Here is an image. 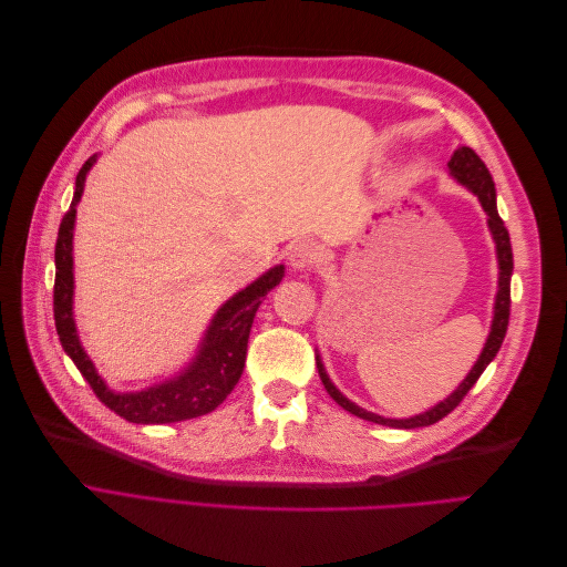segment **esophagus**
Masks as SVG:
<instances>
[{"label":"esophagus","instance_id":"esophagus-1","mask_svg":"<svg viewBox=\"0 0 567 567\" xmlns=\"http://www.w3.org/2000/svg\"><path fill=\"white\" fill-rule=\"evenodd\" d=\"M321 246L317 241H310V238H305V241H298L296 246H290L288 252V262L293 269H312L321 262Z\"/></svg>","mask_w":567,"mask_h":567}]
</instances>
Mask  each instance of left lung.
Here are the masks:
<instances>
[{"label":"left lung","instance_id":"left-lung-1","mask_svg":"<svg viewBox=\"0 0 567 567\" xmlns=\"http://www.w3.org/2000/svg\"><path fill=\"white\" fill-rule=\"evenodd\" d=\"M450 169L452 175L461 182L466 184L471 192L480 198V203H483V208L489 217V229H492V236L496 241V255H499V293H496V305H494V321H492V333L485 342V350L483 354H480L477 364L471 369V373L466 375V381H463L456 392H452L447 400L440 402L435 409L425 411V414H419L414 419H383V416H375L371 414V411H364L362 406L352 404L348 398H342V394L333 388V383L329 381V375H326L321 362L317 359V369H319V379L326 388V392L331 394V398L346 409L350 411V414L364 419V421H371V423H381V425H390V427H423V425H433L437 423L440 419H444L447 414H452V411L461 404V400L466 398V394L471 392V388L477 383L480 375H483V371L487 369V364L492 362V359L496 357V352H499L502 342H504V336H506V329H508V315H511V271H513V250H511V238H508V229L504 227V219L499 217V210H496V188H494V182H492V175L487 165L480 161L477 153L468 146H461L454 158L450 161Z\"/></svg>","mask_w":567,"mask_h":567}]
</instances>
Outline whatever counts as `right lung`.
<instances>
[{
    "label": "right lung",
    "instance_id": "add662e5",
    "mask_svg": "<svg viewBox=\"0 0 567 567\" xmlns=\"http://www.w3.org/2000/svg\"><path fill=\"white\" fill-rule=\"evenodd\" d=\"M92 167V161L84 163L75 179V194L68 213L61 219L56 238V279H54V319L56 333L63 350L73 359V364L90 383L99 402H104L117 416L132 423H175L210 414L227 394L234 390L246 367L248 336L255 319L257 307L265 300L269 290L284 279V267L269 269L265 277L250 284L241 293L234 296L215 315L208 336L196 362L188 367L179 379L167 381L158 388H148L134 394L111 392L104 381L99 379L87 354L82 352L75 323H73V225H75V205L82 196L84 177Z\"/></svg>",
    "mask_w": 567,
    "mask_h": 567
}]
</instances>
